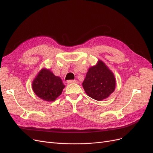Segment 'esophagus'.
<instances>
[{
	"mask_svg": "<svg viewBox=\"0 0 153 153\" xmlns=\"http://www.w3.org/2000/svg\"><path fill=\"white\" fill-rule=\"evenodd\" d=\"M67 83L68 84H72V83H75V84H76V83H78V81L76 80H68Z\"/></svg>",
	"mask_w": 153,
	"mask_h": 153,
	"instance_id": "obj_1",
	"label": "esophagus"
}]
</instances>
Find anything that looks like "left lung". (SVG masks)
<instances>
[{
  "instance_id": "1",
  "label": "left lung",
  "mask_w": 153,
  "mask_h": 153,
  "mask_svg": "<svg viewBox=\"0 0 153 153\" xmlns=\"http://www.w3.org/2000/svg\"><path fill=\"white\" fill-rule=\"evenodd\" d=\"M115 84L114 73L101 60L89 68L82 83L85 93L97 101L108 98L115 91Z\"/></svg>"
}]
</instances>
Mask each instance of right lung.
I'll list each match as a JSON object with an SVG mask.
<instances>
[{
	"label": "right lung",
	"mask_w": 153,
	"mask_h": 153,
	"mask_svg": "<svg viewBox=\"0 0 153 153\" xmlns=\"http://www.w3.org/2000/svg\"><path fill=\"white\" fill-rule=\"evenodd\" d=\"M32 90L37 96L47 101H53L62 94L65 87L61 78L49 69L42 68L34 78Z\"/></svg>",
	"instance_id": "1"
}]
</instances>
